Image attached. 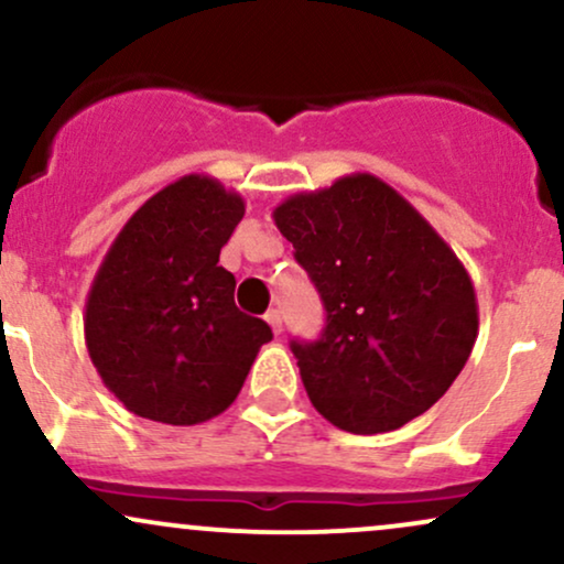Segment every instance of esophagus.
Instances as JSON below:
<instances>
[{"label":"esophagus","mask_w":564,"mask_h":564,"mask_svg":"<svg viewBox=\"0 0 564 564\" xmlns=\"http://www.w3.org/2000/svg\"><path fill=\"white\" fill-rule=\"evenodd\" d=\"M264 321L270 323V328H273V334H281V332H283L281 310H268V315H264Z\"/></svg>","instance_id":"obj_1"}]
</instances>
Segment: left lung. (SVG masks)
<instances>
[{
    "label": "left lung",
    "mask_w": 564,
    "mask_h": 564,
    "mask_svg": "<svg viewBox=\"0 0 564 564\" xmlns=\"http://www.w3.org/2000/svg\"><path fill=\"white\" fill-rule=\"evenodd\" d=\"M273 219L326 307L318 341H291L315 411L355 435L398 430L430 411L480 328L456 251L368 172L294 193Z\"/></svg>",
    "instance_id": "8db88e82"
}]
</instances>
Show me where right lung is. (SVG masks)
Segmentation results:
<instances>
[{
	"label": "right lung",
	"mask_w": 564,
	"mask_h": 564,
	"mask_svg": "<svg viewBox=\"0 0 564 564\" xmlns=\"http://www.w3.org/2000/svg\"><path fill=\"white\" fill-rule=\"evenodd\" d=\"M241 193L185 174L127 219L84 304V341L102 384L151 422H209L241 392L270 326L236 307L219 249Z\"/></svg>",
	"instance_id": "obj_1"
}]
</instances>
